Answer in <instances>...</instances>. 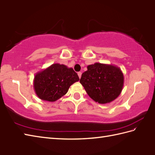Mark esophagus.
Masks as SVG:
<instances>
[{"label":"esophagus","mask_w":155,"mask_h":155,"mask_svg":"<svg viewBox=\"0 0 155 155\" xmlns=\"http://www.w3.org/2000/svg\"><path fill=\"white\" fill-rule=\"evenodd\" d=\"M78 75L79 78H80H80H81V72H78Z\"/></svg>","instance_id":"34e87169"}]
</instances>
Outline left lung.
Listing matches in <instances>:
<instances>
[{"label":"left lung","mask_w":155,"mask_h":155,"mask_svg":"<svg viewBox=\"0 0 155 155\" xmlns=\"http://www.w3.org/2000/svg\"><path fill=\"white\" fill-rule=\"evenodd\" d=\"M80 82L93 100L105 104L114 101L121 94L124 76L121 69L111 64L89 65Z\"/></svg>","instance_id":"obj_1"}]
</instances>
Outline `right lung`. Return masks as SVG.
<instances>
[{
    "label": "right lung",
    "instance_id": "add662e5",
    "mask_svg": "<svg viewBox=\"0 0 155 155\" xmlns=\"http://www.w3.org/2000/svg\"><path fill=\"white\" fill-rule=\"evenodd\" d=\"M79 80L73 68L64 64H53L36 74L34 89L40 99L54 102L66 95L71 85Z\"/></svg>",
    "mask_w": 155,
    "mask_h": 155
}]
</instances>
